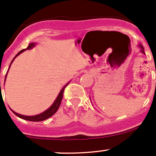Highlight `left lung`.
Listing matches in <instances>:
<instances>
[{"instance_id": "8db88e82", "label": "left lung", "mask_w": 156, "mask_h": 156, "mask_svg": "<svg viewBox=\"0 0 156 156\" xmlns=\"http://www.w3.org/2000/svg\"><path fill=\"white\" fill-rule=\"evenodd\" d=\"M138 46H139L140 49V52H143V53H144V54H145V52H144V46H143L141 44L138 45Z\"/></svg>"}]
</instances>
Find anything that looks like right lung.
<instances>
[{"label":"right lung","mask_w":156,"mask_h":156,"mask_svg":"<svg viewBox=\"0 0 156 156\" xmlns=\"http://www.w3.org/2000/svg\"><path fill=\"white\" fill-rule=\"evenodd\" d=\"M37 43H29V45H28V47L26 48V49H22V50H21L20 52H19L18 54L16 55L14 57V58L12 59V61L10 63V65H9V67L11 66V64L12 63V62L14 61V59L16 58L17 57V56L19 55H20L22 52H23L24 51L27 50V49H32V48L34 47L35 46H36ZM9 69H8V70H9ZM8 73V71H7ZM6 75H7V73L6 74V76H5V80H6ZM5 80H4V83H5ZM69 83L70 82H68V83H67L66 85H65V86H64L63 88H62V90L60 91V92H59L58 95L57 96V98H56V99L55 100V101L53 102V104H52V105L50 106V107H49V108L47 109L46 110H45L44 112H43V113H40V114H37V115H22V114H19V113H16L15 111H13V110H12V109H10L11 110H12V112L15 114L16 115H17V116L19 117V118L22 119H25V120H28V121H31V122H41V121H43V120H46L47 119H49V117L52 116V115H54L55 113H56V111L58 110V109L59 108V107H60V104H61V102H62V98H63V94H64V91H65V87L67 86V85L69 84ZM0 86H1V83H0Z\"/></svg>","instance_id":"1"}]
</instances>
